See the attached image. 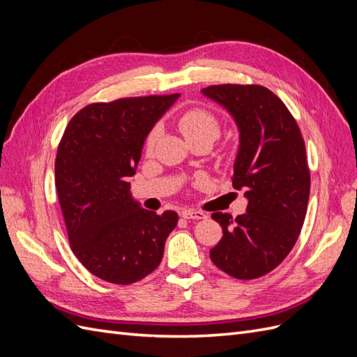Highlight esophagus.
<instances>
[{
	"label": "esophagus",
	"instance_id": "34e87169",
	"mask_svg": "<svg viewBox=\"0 0 357 357\" xmlns=\"http://www.w3.org/2000/svg\"><path fill=\"white\" fill-rule=\"evenodd\" d=\"M181 218L193 219V220H201V219L207 218V215H205L202 211H197V210H183L181 211Z\"/></svg>",
	"mask_w": 357,
	"mask_h": 357
}]
</instances>
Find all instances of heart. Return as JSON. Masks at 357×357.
Masks as SVG:
<instances>
[{
    "label": "heart",
    "mask_w": 357,
    "mask_h": 357,
    "mask_svg": "<svg viewBox=\"0 0 357 357\" xmlns=\"http://www.w3.org/2000/svg\"><path fill=\"white\" fill-rule=\"evenodd\" d=\"M178 128L190 144L197 142L213 143L214 139L220 135L222 131L219 117L205 109H189L185 113H181L178 117ZM160 134V125H155L150 129V132L146 138L147 152H152Z\"/></svg>",
    "instance_id": "obj_1"
}]
</instances>
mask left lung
Here are the masks:
<instances>
[{
	"instance_id": "left-lung-1",
	"label": "left lung",
	"mask_w": 357,
	"mask_h": 357,
	"mask_svg": "<svg viewBox=\"0 0 357 357\" xmlns=\"http://www.w3.org/2000/svg\"><path fill=\"white\" fill-rule=\"evenodd\" d=\"M202 93L223 105L240 129L232 186L247 213H213L223 231L213 264L238 280L271 273L294 248L307 214L310 168L299 126L284 102L261 84H213Z\"/></svg>"
}]
</instances>
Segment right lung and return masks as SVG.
I'll return each mask as SVG.
<instances>
[{
	"instance_id": "1",
	"label": "right lung",
	"mask_w": 357,
	"mask_h": 357,
	"mask_svg": "<svg viewBox=\"0 0 357 357\" xmlns=\"http://www.w3.org/2000/svg\"><path fill=\"white\" fill-rule=\"evenodd\" d=\"M178 93L93 102L73 116L59 142L55 186L71 250L91 274L132 284L159 266L178 214L144 210L128 177L144 139Z\"/></svg>"
}]
</instances>
